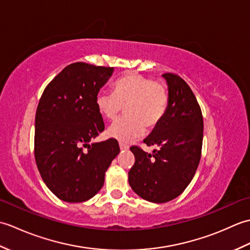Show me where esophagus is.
<instances>
[{
	"label": "esophagus",
	"instance_id": "obj_1",
	"mask_svg": "<svg viewBox=\"0 0 250 250\" xmlns=\"http://www.w3.org/2000/svg\"><path fill=\"white\" fill-rule=\"evenodd\" d=\"M119 147H120V149H121L122 151L129 149V145L125 144V143H124V142H120V143H119Z\"/></svg>",
	"mask_w": 250,
	"mask_h": 250
}]
</instances>
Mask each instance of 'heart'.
Masks as SVG:
<instances>
[{
  "label": "heart",
  "instance_id": "obj_1",
  "mask_svg": "<svg viewBox=\"0 0 250 250\" xmlns=\"http://www.w3.org/2000/svg\"><path fill=\"white\" fill-rule=\"evenodd\" d=\"M98 110L104 118L114 120L124 107L126 117L115 121L107 135L121 142L135 140L145 126L153 129L166 114L167 90L163 83L152 82L139 74H129L114 83V93L101 90L95 98Z\"/></svg>",
  "mask_w": 250,
  "mask_h": 250
}]
</instances>
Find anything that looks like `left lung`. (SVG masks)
Listing matches in <instances>:
<instances>
[{
	"instance_id": "8db88e82",
	"label": "left lung",
	"mask_w": 250,
	"mask_h": 250,
	"mask_svg": "<svg viewBox=\"0 0 250 250\" xmlns=\"http://www.w3.org/2000/svg\"><path fill=\"white\" fill-rule=\"evenodd\" d=\"M168 104L162 120L144 140L158 146L152 153L132 146L135 163L129 172V185L142 199L166 203L183 192L200 163L203 142V116L192 90L184 79L163 74Z\"/></svg>"
}]
</instances>
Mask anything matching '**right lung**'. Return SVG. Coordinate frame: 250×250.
<instances>
[{
	"mask_svg": "<svg viewBox=\"0 0 250 250\" xmlns=\"http://www.w3.org/2000/svg\"><path fill=\"white\" fill-rule=\"evenodd\" d=\"M113 73L114 67L73 63L52 79L37 105L36 166L48 189L68 203L97 194L120 151L115 139L90 143L104 131L95 98Z\"/></svg>",
	"mask_w": 250,
	"mask_h": 250,
	"instance_id": "add662e5",
	"label": "right lung"
}]
</instances>
